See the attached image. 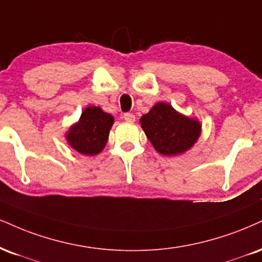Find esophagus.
Instances as JSON below:
<instances>
[{
	"mask_svg": "<svg viewBox=\"0 0 262 262\" xmlns=\"http://www.w3.org/2000/svg\"><path fill=\"white\" fill-rule=\"evenodd\" d=\"M123 118H124L125 122H129V123H133L135 121V116L133 113H124Z\"/></svg>",
	"mask_w": 262,
	"mask_h": 262,
	"instance_id": "1",
	"label": "esophagus"
}]
</instances>
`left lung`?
Returning <instances> with one entry per match:
<instances>
[{
    "label": "left lung",
    "instance_id": "left-lung-1",
    "mask_svg": "<svg viewBox=\"0 0 262 262\" xmlns=\"http://www.w3.org/2000/svg\"><path fill=\"white\" fill-rule=\"evenodd\" d=\"M140 124L154 149L163 156H178L187 152L199 140L201 123L188 117L167 102H157Z\"/></svg>",
    "mask_w": 262,
    "mask_h": 262
}]
</instances>
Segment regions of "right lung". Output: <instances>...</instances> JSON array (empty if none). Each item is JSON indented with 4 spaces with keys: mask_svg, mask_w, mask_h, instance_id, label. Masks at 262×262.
<instances>
[{
    "mask_svg": "<svg viewBox=\"0 0 262 262\" xmlns=\"http://www.w3.org/2000/svg\"><path fill=\"white\" fill-rule=\"evenodd\" d=\"M115 118L99 106H88L78 122L73 123L64 134L72 149L85 156L100 154L106 146Z\"/></svg>",
    "mask_w": 262,
    "mask_h": 262,
    "instance_id": "obj_1",
    "label": "right lung"
}]
</instances>
